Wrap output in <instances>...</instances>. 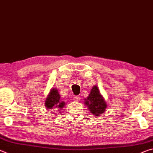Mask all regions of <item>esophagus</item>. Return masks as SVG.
<instances>
[{
  "label": "esophagus",
  "mask_w": 153,
  "mask_h": 153,
  "mask_svg": "<svg viewBox=\"0 0 153 153\" xmlns=\"http://www.w3.org/2000/svg\"><path fill=\"white\" fill-rule=\"evenodd\" d=\"M80 99H81V98L78 97V96H75V97H74V100H76V101H79Z\"/></svg>",
  "instance_id": "1"
}]
</instances>
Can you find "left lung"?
Segmentation results:
<instances>
[{
    "label": "left lung",
    "instance_id": "1",
    "mask_svg": "<svg viewBox=\"0 0 153 153\" xmlns=\"http://www.w3.org/2000/svg\"><path fill=\"white\" fill-rule=\"evenodd\" d=\"M85 105H86L93 115L98 117L102 113L105 112L107 104L103 97L100 94L99 90L97 86H94L90 91L88 99H85Z\"/></svg>",
    "mask_w": 153,
    "mask_h": 153
}]
</instances>
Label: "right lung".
Returning <instances> with one entry per match:
<instances>
[{
    "label": "right lung",
    "mask_w": 153,
    "mask_h": 153,
    "mask_svg": "<svg viewBox=\"0 0 153 153\" xmlns=\"http://www.w3.org/2000/svg\"><path fill=\"white\" fill-rule=\"evenodd\" d=\"M60 98L58 90L55 88L52 89L45 100V106L46 108L49 109L50 108L54 109L55 108H62L64 107L65 102L61 101Z\"/></svg>",
    "instance_id": "right-lung-1"
}]
</instances>
